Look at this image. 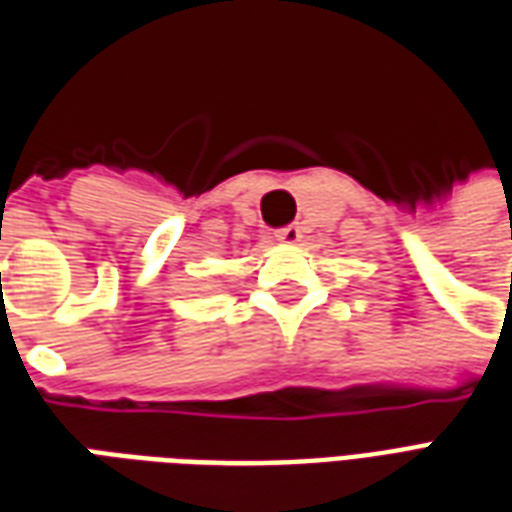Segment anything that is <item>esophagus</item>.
I'll return each instance as SVG.
<instances>
[{
	"label": "esophagus",
	"instance_id": "esophagus-1",
	"mask_svg": "<svg viewBox=\"0 0 512 512\" xmlns=\"http://www.w3.org/2000/svg\"><path fill=\"white\" fill-rule=\"evenodd\" d=\"M276 241H282V244H298L301 241V227L298 225H287L282 230H276Z\"/></svg>",
	"mask_w": 512,
	"mask_h": 512
}]
</instances>
